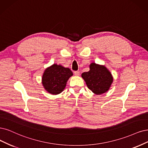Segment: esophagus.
Listing matches in <instances>:
<instances>
[{
    "instance_id": "34e87169",
    "label": "esophagus",
    "mask_w": 148,
    "mask_h": 148,
    "mask_svg": "<svg viewBox=\"0 0 148 148\" xmlns=\"http://www.w3.org/2000/svg\"><path fill=\"white\" fill-rule=\"evenodd\" d=\"M74 75H75V76H79V75H80L79 71H74Z\"/></svg>"
}]
</instances>
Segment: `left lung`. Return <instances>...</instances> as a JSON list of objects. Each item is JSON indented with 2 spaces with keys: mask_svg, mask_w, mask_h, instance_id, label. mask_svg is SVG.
<instances>
[{
  "mask_svg": "<svg viewBox=\"0 0 148 148\" xmlns=\"http://www.w3.org/2000/svg\"><path fill=\"white\" fill-rule=\"evenodd\" d=\"M88 88L96 95L107 92L112 85L113 78L110 71L105 66L92 63L90 71L82 74Z\"/></svg>",
  "mask_w": 148,
  "mask_h": 148,
  "instance_id": "left-lung-1",
  "label": "left lung"
}]
</instances>
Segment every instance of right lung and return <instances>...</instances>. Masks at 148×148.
<instances>
[{
    "mask_svg": "<svg viewBox=\"0 0 148 148\" xmlns=\"http://www.w3.org/2000/svg\"><path fill=\"white\" fill-rule=\"evenodd\" d=\"M73 75L68 68L53 64L45 71L42 84L45 89L52 95H58L65 88L66 82Z\"/></svg>",
    "mask_w": 148,
    "mask_h": 148,
    "instance_id": "right-lung-1",
    "label": "right lung"
}]
</instances>
